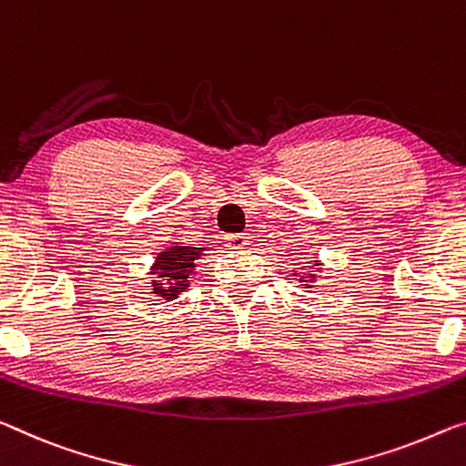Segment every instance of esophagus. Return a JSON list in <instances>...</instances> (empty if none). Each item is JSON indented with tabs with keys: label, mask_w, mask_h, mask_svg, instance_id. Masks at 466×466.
Instances as JSON below:
<instances>
[{
	"label": "esophagus",
	"mask_w": 466,
	"mask_h": 466,
	"mask_svg": "<svg viewBox=\"0 0 466 466\" xmlns=\"http://www.w3.org/2000/svg\"><path fill=\"white\" fill-rule=\"evenodd\" d=\"M248 245V236L247 234H228L226 236V247L228 248H245Z\"/></svg>",
	"instance_id": "obj_1"
}]
</instances>
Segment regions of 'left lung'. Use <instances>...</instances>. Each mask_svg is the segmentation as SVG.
Listing matches in <instances>:
<instances>
[{
	"instance_id": "obj_1",
	"label": "left lung",
	"mask_w": 466,
	"mask_h": 466,
	"mask_svg": "<svg viewBox=\"0 0 466 466\" xmlns=\"http://www.w3.org/2000/svg\"><path fill=\"white\" fill-rule=\"evenodd\" d=\"M317 265V263H315ZM309 278H315V276H311V273H309ZM302 279V278H300ZM302 282H305V279H302Z\"/></svg>"
}]
</instances>
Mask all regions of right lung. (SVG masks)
I'll use <instances>...</instances> for the list:
<instances>
[{
  "instance_id": "add662e5",
  "label": "right lung",
  "mask_w": 466,
  "mask_h": 466,
  "mask_svg": "<svg viewBox=\"0 0 466 466\" xmlns=\"http://www.w3.org/2000/svg\"><path fill=\"white\" fill-rule=\"evenodd\" d=\"M203 248L195 247H180L174 245L172 248H166L164 253L157 255L153 263V271L157 273L153 279V294L166 300H172L184 292V288L190 282V273L197 268L195 261L201 257Z\"/></svg>"
}]
</instances>
